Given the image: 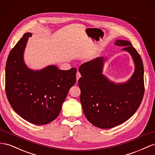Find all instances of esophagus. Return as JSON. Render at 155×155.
I'll return each mask as SVG.
<instances>
[{"instance_id":"obj_1","label":"esophagus","mask_w":155,"mask_h":155,"mask_svg":"<svg viewBox=\"0 0 155 155\" xmlns=\"http://www.w3.org/2000/svg\"><path fill=\"white\" fill-rule=\"evenodd\" d=\"M76 77H77V81H78V80L79 79V78H80L81 76V73H79L78 71H77V75H76Z\"/></svg>"}]
</instances>
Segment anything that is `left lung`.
Wrapping results in <instances>:
<instances>
[{
  "instance_id": "obj_1",
  "label": "left lung",
  "mask_w": 155,
  "mask_h": 155,
  "mask_svg": "<svg viewBox=\"0 0 155 155\" xmlns=\"http://www.w3.org/2000/svg\"><path fill=\"white\" fill-rule=\"evenodd\" d=\"M117 46L131 55L134 72L124 83L114 82L103 74L105 59L98 57L82 64L78 69L81 102L86 117L100 129H110L128 120L138 109L144 95L143 65L130 41L117 39Z\"/></svg>"
}]
</instances>
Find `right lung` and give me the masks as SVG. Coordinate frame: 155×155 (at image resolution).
Instances as JSON below:
<instances>
[{
	"label": "right lung",
	"instance_id": "1",
	"mask_svg": "<svg viewBox=\"0 0 155 155\" xmlns=\"http://www.w3.org/2000/svg\"><path fill=\"white\" fill-rule=\"evenodd\" d=\"M32 34L23 35L8 55L5 74L7 98L14 111L35 125H46L58 117L69 89L76 82L77 69L60 70L48 65L29 69L24 51Z\"/></svg>",
	"mask_w": 155,
	"mask_h": 155
}]
</instances>
